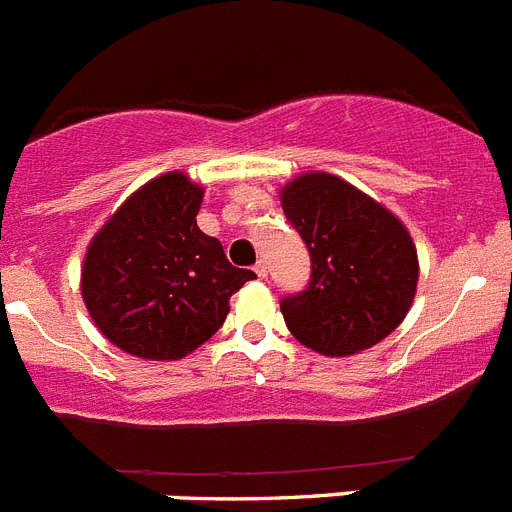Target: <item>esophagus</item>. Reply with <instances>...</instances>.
<instances>
[{"label": "esophagus", "mask_w": 512, "mask_h": 512, "mask_svg": "<svg viewBox=\"0 0 512 512\" xmlns=\"http://www.w3.org/2000/svg\"><path fill=\"white\" fill-rule=\"evenodd\" d=\"M253 271H256V277H259V279H266V264H264V261H259V264L253 266Z\"/></svg>", "instance_id": "obj_1"}]
</instances>
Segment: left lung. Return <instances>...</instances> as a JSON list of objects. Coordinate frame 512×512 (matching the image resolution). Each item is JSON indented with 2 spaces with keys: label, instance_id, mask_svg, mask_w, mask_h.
<instances>
[{
  "label": "left lung",
  "instance_id": "left-lung-1",
  "mask_svg": "<svg viewBox=\"0 0 512 512\" xmlns=\"http://www.w3.org/2000/svg\"><path fill=\"white\" fill-rule=\"evenodd\" d=\"M282 210L310 253L307 287L279 302L292 336L325 356L390 336L418 287V253L400 220L333 174L287 184Z\"/></svg>",
  "mask_w": 512,
  "mask_h": 512
}]
</instances>
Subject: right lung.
Segmentation results:
<instances>
[{
    "instance_id": "obj_1",
    "label": "right lung",
    "mask_w": 512,
    "mask_h": 512,
    "mask_svg": "<svg viewBox=\"0 0 512 512\" xmlns=\"http://www.w3.org/2000/svg\"><path fill=\"white\" fill-rule=\"evenodd\" d=\"M202 189L184 174L143 184L94 235L81 295L94 325L140 359L174 361L217 333L228 300L256 279L197 225Z\"/></svg>"
}]
</instances>
